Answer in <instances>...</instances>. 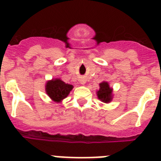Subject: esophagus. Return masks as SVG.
I'll use <instances>...</instances> for the list:
<instances>
[{"instance_id": "34e87169", "label": "esophagus", "mask_w": 161, "mask_h": 161, "mask_svg": "<svg viewBox=\"0 0 161 161\" xmlns=\"http://www.w3.org/2000/svg\"><path fill=\"white\" fill-rule=\"evenodd\" d=\"M79 82H80L81 84H85V83H86L85 79H83V78H81L80 80H79Z\"/></svg>"}]
</instances>
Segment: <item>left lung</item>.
<instances>
[{"mask_svg": "<svg viewBox=\"0 0 161 161\" xmlns=\"http://www.w3.org/2000/svg\"><path fill=\"white\" fill-rule=\"evenodd\" d=\"M113 89L109 87L107 82L99 83V89L97 91V96L102 102L109 103L113 98Z\"/></svg>", "mask_w": 161, "mask_h": 161, "instance_id": "left-lung-1", "label": "left lung"}]
</instances>
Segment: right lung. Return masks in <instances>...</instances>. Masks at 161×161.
<instances>
[{
	"instance_id": "add662e5",
	"label": "right lung",
	"mask_w": 161,
	"mask_h": 161,
	"mask_svg": "<svg viewBox=\"0 0 161 161\" xmlns=\"http://www.w3.org/2000/svg\"><path fill=\"white\" fill-rule=\"evenodd\" d=\"M73 88V85L65 83L60 78H54L46 83V93L52 100L59 103L68 97Z\"/></svg>"
}]
</instances>
